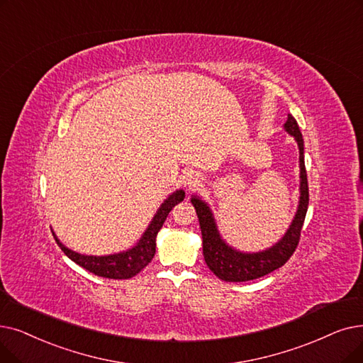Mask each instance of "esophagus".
Here are the masks:
<instances>
[{
    "label": "esophagus",
    "mask_w": 363,
    "mask_h": 363,
    "mask_svg": "<svg viewBox=\"0 0 363 363\" xmlns=\"http://www.w3.org/2000/svg\"><path fill=\"white\" fill-rule=\"evenodd\" d=\"M185 184L188 185V186H196L197 184H199V178H197V175H191V173H190V175H188L186 177V179H185Z\"/></svg>",
    "instance_id": "obj_1"
}]
</instances>
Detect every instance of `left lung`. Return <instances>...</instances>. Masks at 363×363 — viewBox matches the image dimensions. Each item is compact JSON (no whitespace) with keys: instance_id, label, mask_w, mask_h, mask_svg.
I'll list each match as a JSON object with an SVG mask.
<instances>
[{"instance_id":"obj_1","label":"left lung","mask_w":363,"mask_h":363,"mask_svg":"<svg viewBox=\"0 0 363 363\" xmlns=\"http://www.w3.org/2000/svg\"><path fill=\"white\" fill-rule=\"evenodd\" d=\"M285 129L295 138L299 147V167H301V186H299V191H301V197H299V206L288 233L273 247L258 252V254H242V252L231 249L220 240L208 204L197 197L191 199L201 228L204 261H206L211 272L220 280L247 281L269 274L288 262L299 243L308 208V181L304 164V140L296 120L291 114L285 123Z\"/></svg>"}]
</instances>
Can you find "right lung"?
Instances as JSON below:
<instances>
[{
    "label": "right lung",
    "mask_w": 363,
    "mask_h": 363,
    "mask_svg": "<svg viewBox=\"0 0 363 363\" xmlns=\"http://www.w3.org/2000/svg\"><path fill=\"white\" fill-rule=\"evenodd\" d=\"M184 197H185V193L182 190L173 193L162 204V208L154 216L152 223L144 233L143 239L138 242V245L135 247L125 250V252H121V254L108 255V257L80 255V254H77V252H72L71 249L62 245L55 234H53V238H55L56 243L59 245V247L64 250V254L69 259H72L75 264L86 269L87 272L96 274L99 277H106V279H130V277L136 276L140 270H144L148 265V262L154 258L157 233H159L160 228L163 227L169 212L175 208L179 201H182Z\"/></svg>",
    "instance_id": "obj_1"
}]
</instances>
